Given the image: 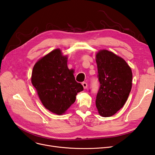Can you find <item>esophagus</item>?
I'll return each mask as SVG.
<instances>
[{"mask_svg":"<svg viewBox=\"0 0 155 155\" xmlns=\"http://www.w3.org/2000/svg\"><path fill=\"white\" fill-rule=\"evenodd\" d=\"M82 85H83V88H85V89L87 88V83L86 82H83V83H82Z\"/></svg>","mask_w":155,"mask_h":155,"instance_id":"1","label":"esophagus"}]
</instances>
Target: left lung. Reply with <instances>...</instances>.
<instances>
[{"label":"left lung","instance_id":"left-lung-1","mask_svg":"<svg viewBox=\"0 0 155 155\" xmlns=\"http://www.w3.org/2000/svg\"><path fill=\"white\" fill-rule=\"evenodd\" d=\"M96 61L100 83L96 107L101 116H112L127 100L132 87V71L124 59L106 50L98 51Z\"/></svg>","mask_w":155,"mask_h":155}]
</instances>
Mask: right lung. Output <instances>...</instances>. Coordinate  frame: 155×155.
Returning <instances> with one entry per match:
<instances>
[{
    "label": "right lung",
    "mask_w": 155,
    "mask_h": 155,
    "mask_svg": "<svg viewBox=\"0 0 155 155\" xmlns=\"http://www.w3.org/2000/svg\"><path fill=\"white\" fill-rule=\"evenodd\" d=\"M31 83L42 104L50 111L62 114L76 101L83 90L67 67V57L59 49L51 51L34 65Z\"/></svg>",
    "instance_id": "add662e5"
}]
</instances>
